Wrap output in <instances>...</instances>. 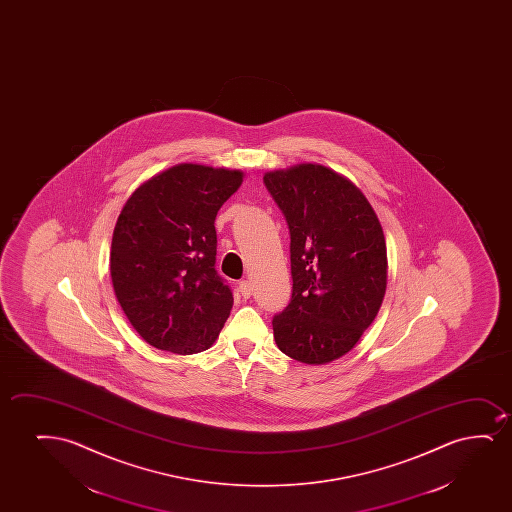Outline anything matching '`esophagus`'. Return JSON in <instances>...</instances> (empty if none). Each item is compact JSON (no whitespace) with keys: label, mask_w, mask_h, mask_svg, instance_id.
I'll return each mask as SVG.
<instances>
[{"label":"esophagus","mask_w":512,"mask_h":512,"mask_svg":"<svg viewBox=\"0 0 512 512\" xmlns=\"http://www.w3.org/2000/svg\"><path fill=\"white\" fill-rule=\"evenodd\" d=\"M238 288H239V292H241V295H243V297H245V299H248V297H250V295H252L253 288H252V283H250V281H246V280L239 281Z\"/></svg>","instance_id":"34e87169"}]
</instances>
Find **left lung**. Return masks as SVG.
I'll list each match as a JSON object with an SVG mask.
<instances>
[{
	"label": "left lung",
	"instance_id": "obj_1",
	"mask_svg": "<svg viewBox=\"0 0 512 512\" xmlns=\"http://www.w3.org/2000/svg\"><path fill=\"white\" fill-rule=\"evenodd\" d=\"M264 183L287 218L294 280L274 341L297 362L329 364L355 348L385 299L383 227L362 190L322 164L267 171Z\"/></svg>",
	"mask_w": 512,
	"mask_h": 512
}]
</instances>
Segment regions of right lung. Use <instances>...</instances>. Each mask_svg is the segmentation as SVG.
I'll return each mask as SVG.
<instances>
[{
    "instance_id": "1",
    "label": "right lung",
    "mask_w": 512,
    "mask_h": 512,
    "mask_svg": "<svg viewBox=\"0 0 512 512\" xmlns=\"http://www.w3.org/2000/svg\"><path fill=\"white\" fill-rule=\"evenodd\" d=\"M243 176L182 162L141 183L120 211L113 290L134 330L157 350H208L231 315V288L215 271V218Z\"/></svg>"
}]
</instances>
